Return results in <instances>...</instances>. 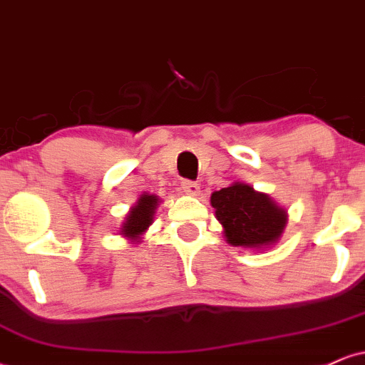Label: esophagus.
I'll list each match as a JSON object with an SVG mask.
<instances>
[{
	"mask_svg": "<svg viewBox=\"0 0 365 365\" xmlns=\"http://www.w3.org/2000/svg\"><path fill=\"white\" fill-rule=\"evenodd\" d=\"M181 187L186 195H193V197H198L200 195V186H198V182H195V181H187V179H184V181L181 182Z\"/></svg>",
	"mask_w": 365,
	"mask_h": 365,
	"instance_id": "esophagus-1",
	"label": "esophagus"
}]
</instances>
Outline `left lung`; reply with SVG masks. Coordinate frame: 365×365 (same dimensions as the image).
<instances>
[{"mask_svg":"<svg viewBox=\"0 0 365 365\" xmlns=\"http://www.w3.org/2000/svg\"><path fill=\"white\" fill-rule=\"evenodd\" d=\"M210 203L226 242L233 247L266 249L277 244L287 225V212L282 207L244 182L214 191Z\"/></svg>","mask_w":365,"mask_h":365,"instance_id":"left-lung-1","label":"left lung"}]
</instances>
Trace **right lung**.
<instances>
[{
	"label": "right lung",
	"mask_w": 365,
	"mask_h": 365,
	"mask_svg": "<svg viewBox=\"0 0 365 365\" xmlns=\"http://www.w3.org/2000/svg\"><path fill=\"white\" fill-rule=\"evenodd\" d=\"M158 203L160 198L155 197V195H140L135 205L132 207L130 212L125 217L120 235H123V237H127L132 242H139L144 231L150 228Z\"/></svg>",
	"instance_id": "obj_1"
}]
</instances>
